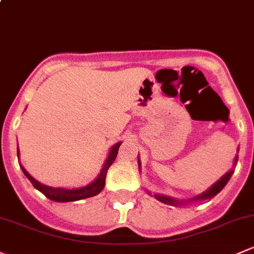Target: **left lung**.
<instances>
[{
  "instance_id": "left-lung-1",
  "label": "left lung",
  "mask_w": 254,
  "mask_h": 254,
  "mask_svg": "<svg viewBox=\"0 0 254 254\" xmlns=\"http://www.w3.org/2000/svg\"><path fill=\"white\" fill-rule=\"evenodd\" d=\"M237 152H239V149H237ZM237 159H239V157L236 156V157H235L234 165L237 163ZM137 163H138V169H140V168H141L140 159H137ZM233 173H234V170L231 169L230 172L226 173V174L224 175L223 178L220 179V180H218L217 183L214 184V185L210 186V189H208V190L205 191V192H203V193H201V194H198V196L193 197V198L188 199V201H186V199H185V201H178V199L172 198V197H168V196H164V194H158V193L153 194V196H154V198L158 199V201H161V202H163V203H165V204H170V205H183V204H186V203H191V202L209 201L210 198H213V197H214L215 194H218L219 192L223 190L224 186H225L226 184H228V181L230 180V178H231V175H233ZM148 194H151V193H149V192H148ZM151 196H152V194H151Z\"/></svg>"
}]
</instances>
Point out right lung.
Here are the masks:
<instances>
[{"label": "right lung", "instance_id": "obj_1", "mask_svg": "<svg viewBox=\"0 0 254 254\" xmlns=\"http://www.w3.org/2000/svg\"><path fill=\"white\" fill-rule=\"evenodd\" d=\"M122 145V142L116 143L114 146H112L111 151H109L108 157H107L105 164H103L102 170H101L100 175L97 176L95 181H92L90 185L84 186V188H79V189H62V188H51V186L44 185V184L39 183V181L35 180L23 167H21V170H23L24 175L31 181V184L34 185V188L36 190H39L40 192L45 194L47 198L52 199L55 202H74V201H79V199H84V198H89V197L96 196V194L100 193L101 191L103 190L106 184V175L107 172H108V168L111 167L112 163L116 161L117 154H118L119 147ZM18 157H19V148H18Z\"/></svg>", "mask_w": 254, "mask_h": 254}]
</instances>
